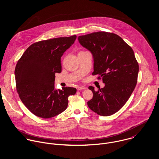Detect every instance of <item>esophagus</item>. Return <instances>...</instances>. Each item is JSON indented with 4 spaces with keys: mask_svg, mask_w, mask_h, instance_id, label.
Here are the masks:
<instances>
[{
    "mask_svg": "<svg viewBox=\"0 0 159 159\" xmlns=\"http://www.w3.org/2000/svg\"><path fill=\"white\" fill-rule=\"evenodd\" d=\"M86 89V88H85L84 86H78V87L77 88V89H78V91H80V90H84V89Z\"/></svg>",
    "mask_w": 159,
    "mask_h": 159,
    "instance_id": "esophagus-1",
    "label": "esophagus"
}]
</instances>
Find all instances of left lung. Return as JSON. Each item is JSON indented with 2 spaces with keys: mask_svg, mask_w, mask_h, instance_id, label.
Wrapping results in <instances>:
<instances>
[{
  "mask_svg": "<svg viewBox=\"0 0 159 159\" xmlns=\"http://www.w3.org/2000/svg\"><path fill=\"white\" fill-rule=\"evenodd\" d=\"M80 44L93 56V72L102 79L103 88L89 89L93 97L88 105L102 116L117 112L127 102L137 83L139 65L132 48L117 34L97 32L79 36Z\"/></svg>",
  "mask_w": 159,
  "mask_h": 159,
  "instance_id": "1",
  "label": "left lung"
}]
</instances>
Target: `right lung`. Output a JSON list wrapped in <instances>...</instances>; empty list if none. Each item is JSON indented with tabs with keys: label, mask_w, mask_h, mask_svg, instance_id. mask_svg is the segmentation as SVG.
Instances as JSON below:
<instances>
[{
	"label": "right lung",
	"mask_w": 159,
	"mask_h": 159,
	"mask_svg": "<svg viewBox=\"0 0 159 159\" xmlns=\"http://www.w3.org/2000/svg\"><path fill=\"white\" fill-rule=\"evenodd\" d=\"M76 35L42 40L33 43L18 60L15 70L16 88L26 108L44 119L66 110L68 97L76 89H54L55 74L62 71L61 58L72 45Z\"/></svg>",
	"instance_id": "1"
}]
</instances>
